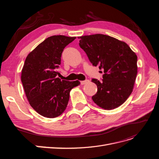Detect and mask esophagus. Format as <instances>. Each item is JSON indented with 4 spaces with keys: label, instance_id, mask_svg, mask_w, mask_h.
Here are the masks:
<instances>
[{
    "label": "esophagus",
    "instance_id": "obj_1",
    "mask_svg": "<svg viewBox=\"0 0 159 159\" xmlns=\"http://www.w3.org/2000/svg\"><path fill=\"white\" fill-rule=\"evenodd\" d=\"M89 80H84V81H81V85H85V84H88V83H89Z\"/></svg>",
    "mask_w": 159,
    "mask_h": 159
}]
</instances>
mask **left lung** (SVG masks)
I'll list each match as a JSON object with an SVG mask.
<instances>
[{
  "mask_svg": "<svg viewBox=\"0 0 159 159\" xmlns=\"http://www.w3.org/2000/svg\"><path fill=\"white\" fill-rule=\"evenodd\" d=\"M80 46L94 66L103 70L102 81L93 79L98 91L92 99L111 110L121 105L131 94L137 74V56L125 42L107 35L78 37Z\"/></svg>",
  "mask_w": 159,
  "mask_h": 159,
  "instance_id": "obj_1",
  "label": "left lung"
}]
</instances>
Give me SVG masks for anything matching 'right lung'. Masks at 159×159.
<instances>
[{"mask_svg": "<svg viewBox=\"0 0 159 159\" xmlns=\"http://www.w3.org/2000/svg\"><path fill=\"white\" fill-rule=\"evenodd\" d=\"M75 37L56 35L48 37L27 56L21 74L26 98L36 111L48 118H55L68 105L71 89L80 84L57 78L64 48Z\"/></svg>", "mask_w": 159, "mask_h": 159, "instance_id": "1", "label": "right lung"}]
</instances>
